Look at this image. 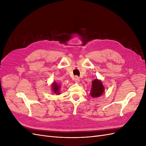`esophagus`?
Instances as JSON below:
<instances>
[{
	"instance_id": "34e87169",
	"label": "esophagus",
	"mask_w": 146,
	"mask_h": 146,
	"mask_svg": "<svg viewBox=\"0 0 146 146\" xmlns=\"http://www.w3.org/2000/svg\"><path fill=\"white\" fill-rule=\"evenodd\" d=\"M74 80L76 82H78L79 81H80V78H79V77L78 76H76V77H75V78H74Z\"/></svg>"
}]
</instances>
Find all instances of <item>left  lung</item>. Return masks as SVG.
Masks as SVG:
<instances>
[{"instance_id":"8db88e82","label":"left lung","mask_w":146,"mask_h":146,"mask_svg":"<svg viewBox=\"0 0 146 146\" xmlns=\"http://www.w3.org/2000/svg\"><path fill=\"white\" fill-rule=\"evenodd\" d=\"M92 84L90 94L92 98H98L104 92V87L102 83L98 79H95L94 81H92Z\"/></svg>"}]
</instances>
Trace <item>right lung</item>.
I'll return each instance as SVG.
<instances>
[{
  "instance_id": "obj_1",
  "label": "right lung",
  "mask_w": 146,
  "mask_h": 146,
  "mask_svg": "<svg viewBox=\"0 0 146 146\" xmlns=\"http://www.w3.org/2000/svg\"><path fill=\"white\" fill-rule=\"evenodd\" d=\"M52 88H53V90H54V92H55V93L60 94V92H59L60 86L58 85V84L54 82V83L52 85Z\"/></svg>"
}]
</instances>
